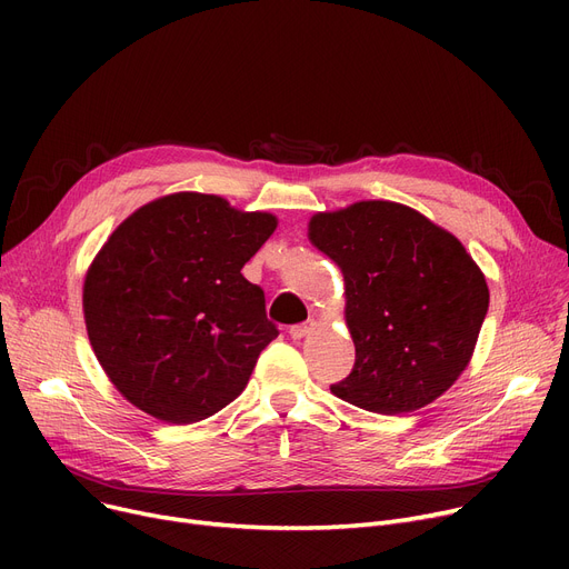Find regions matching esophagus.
Returning <instances> with one entry per match:
<instances>
[{"instance_id":"34e87169","label":"esophagus","mask_w":569,"mask_h":569,"mask_svg":"<svg viewBox=\"0 0 569 569\" xmlns=\"http://www.w3.org/2000/svg\"><path fill=\"white\" fill-rule=\"evenodd\" d=\"M313 327H316L313 320H307V322H300V325H292V327H290V337H292V339H305V337H309V335L313 332Z\"/></svg>"}]
</instances>
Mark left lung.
I'll use <instances>...</instances> for the list:
<instances>
[{
  "label": "left lung",
  "instance_id": "8db88e82",
  "mask_svg": "<svg viewBox=\"0 0 569 569\" xmlns=\"http://www.w3.org/2000/svg\"><path fill=\"white\" fill-rule=\"evenodd\" d=\"M309 239L346 281L355 367L332 392L357 408L403 415L450 390L489 311L485 274L459 239L390 200L316 214Z\"/></svg>",
  "mask_w": 569,
  "mask_h": 569
}]
</instances>
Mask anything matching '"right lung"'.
<instances>
[{
	"label": "right lung",
	"instance_id": "obj_1",
	"mask_svg": "<svg viewBox=\"0 0 569 569\" xmlns=\"http://www.w3.org/2000/svg\"><path fill=\"white\" fill-rule=\"evenodd\" d=\"M277 228L204 193L147 202L108 237L89 267L82 309L89 343L136 408L193 425L244 390L279 337L264 292L242 277Z\"/></svg>",
	"mask_w": 569,
	"mask_h": 569
}]
</instances>
